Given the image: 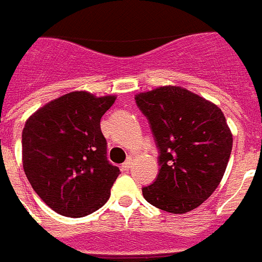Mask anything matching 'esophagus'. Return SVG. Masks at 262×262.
Returning a JSON list of instances; mask_svg holds the SVG:
<instances>
[{
	"instance_id": "1",
	"label": "esophagus",
	"mask_w": 262,
	"mask_h": 262,
	"mask_svg": "<svg viewBox=\"0 0 262 262\" xmlns=\"http://www.w3.org/2000/svg\"><path fill=\"white\" fill-rule=\"evenodd\" d=\"M130 167H132V161L130 160L125 161L124 164L121 165V168H122L124 171H129V169H130Z\"/></svg>"
}]
</instances>
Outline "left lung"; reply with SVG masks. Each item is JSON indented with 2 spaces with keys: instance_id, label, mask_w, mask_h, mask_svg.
Instances as JSON below:
<instances>
[{
  "instance_id": "1",
  "label": "left lung",
  "mask_w": 262,
  "mask_h": 262,
  "mask_svg": "<svg viewBox=\"0 0 262 262\" xmlns=\"http://www.w3.org/2000/svg\"><path fill=\"white\" fill-rule=\"evenodd\" d=\"M136 103L160 149V171L142 188L146 202L171 214H184L220 186L233 148V135L222 110L180 86L140 93Z\"/></svg>"
}]
</instances>
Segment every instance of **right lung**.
Returning a JSON list of instances; mask_svg holds the SVG:
<instances>
[{
  "instance_id": "add662e5",
  "label": "right lung",
  "mask_w": 262,
  "mask_h": 262,
  "mask_svg": "<svg viewBox=\"0 0 262 262\" xmlns=\"http://www.w3.org/2000/svg\"><path fill=\"white\" fill-rule=\"evenodd\" d=\"M116 95L72 91L36 110L23 129V167L32 188L64 216L97 211L120 169L106 157L101 118Z\"/></svg>"
}]
</instances>
